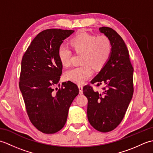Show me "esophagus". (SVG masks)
I'll use <instances>...</instances> for the list:
<instances>
[{
	"label": "esophagus",
	"instance_id": "1",
	"mask_svg": "<svg viewBox=\"0 0 153 153\" xmlns=\"http://www.w3.org/2000/svg\"><path fill=\"white\" fill-rule=\"evenodd\" d=\"M78 88H79V94H80V95H82V94H83V86L81 85H79Z\"/></svg>",
	"mask_w": 153,
	"mask_h": 153
}]
</instances>
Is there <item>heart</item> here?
<instances>
[{
    "mask_svg": "<svg viewBox=\"0 0 153 153\" xmlns=\"http://www.w3.org/2000/svg\"><path fill=\"white\" fill-rule=\"evenodd\" d=\"M76 53H82L79 66L71 68L64 74L65 79L77 84H82L93 75V68H102L111 55V41L105 35L97 36L81 32L70 41ZM71 52L66 45H61L58 49V58L64 66L70 64Z\"/></svg>",
    "mask_w": 153,
    "mask_h": 153,
    "instance_id": "heart-1",
    "label": "heart"
}]
</instances>
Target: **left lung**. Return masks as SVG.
Wrapping results in <instances>:
<instances>
[{"label":"left lung","mask_w":153,"mask_h":153,"mask_svg":"<svg viewBox=\"0 0 153 153\" xmlns=\"http://www.w3.org/2000/svg\"><path fill=\"white\" fill-rule=\"evenodd\" d=\"M100 33L111 41L112 49L108 60L91 83L105 85L104 91H95L91 86L83 88L87 99V118L97 130L108 132L122 122L134 93V68L122 38L112 28L101 27Z\"/></svg>","instance_id":"1"}]
</instances>
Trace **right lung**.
<instances>
[{
  "instance_id": "obj_1",
  "label": "right lung",
  "mask_w": 153,
  "mask_h": 153,
  "mask_svg": "<svg viewBox=\"0 0 153 153\" xmlns=\"http://www.w3.org/2000/svg\"><path fill=\"white\" fill-rule=\"evenodd\" d=\"M74 30L49 29L32 41L22 60L19 89L31 122L44 134H54L64 126L71 104L79 94L71 82L58 85L62 64L58 49Z\"/></svg>"
}]
</instances>
